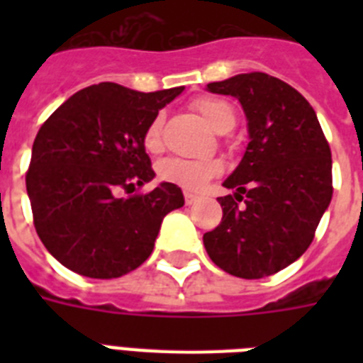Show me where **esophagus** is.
<instances>
[{"instance_id": "esophagus-1", "label": "esophagus", "mask_w": 363, "mask_h": 363, "mask_svg": "<svg viewBox=\"0 0 363 363\" xmlns=\"http://www.w3.org/2000/svg\"><path fill=\"white\" fill-rule=\"evenodd\" d=\"M196 196H194L192 192H184V201H186V205H192V203H196Z\"/></svg>"}]
</instances>
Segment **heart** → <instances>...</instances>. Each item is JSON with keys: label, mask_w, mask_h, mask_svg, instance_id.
<instances>
[{"label": "heart", "mask_w": 363, "mask_h": 363, "mask_svg": "<svg viewBox=\"0 0 363 363\" xmlns=\"http://www.w3.org/2000/svg\"><path fill=\"white\" fill-rule=\"evenodd\" d=\"M194 107L199 111V115L203 116L213 130H232L235 124V111L224 99L199 98L194 101ZM162 125H164V115L160 113L154 116L145 131V148L150 152H158L162 148ZM220 169V162L216 160L167 158L158 165V175L162 181L177 184L190 192H198L209 179L218 175Z\"/></svg>", "instance_id": "1"}]
</instances>
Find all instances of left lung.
Masks as SVG:
<instances>
[{
	"instance_id": "1",
	"label": "left lung",
	"mask_w": 363,
	"mask_h": 363,
	"mask_svg": "<svg viewBox=\"0 0 363 363\" xmlns=\"http://www.w3.org/2000/svg\"><path fill=\"white\" fill-rule=\"evenodd\" d=\"M207 90L239 99L248 145L218 198L222 222L203 235L220 269L262 279L294 264L309 248L332 201V152L315 109L267 73H241Z\"/></svg>"
}]
</instances>
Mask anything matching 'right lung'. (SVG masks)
Segmentation results:
<instances>
[{
    "label": "right lung",
    "instance_id": "obj_1",
    "mask_svg": "<svg viewBox=\"0 0 363 363\" xmlns=\"http://www.w3.org/2000/svg\"><path fill=\"white\" fill-rule=\"evenodd\" d=\"M184 88L137 92L115 82L82 88L37 133L26 190L47 250L67 269L116 279L150 256L164 216L184 205L181 188L118 198L154 179L145 131Z\"/></svg>",
    "mask_w": 363,
    "mask_h": 363
}]
</instances>
